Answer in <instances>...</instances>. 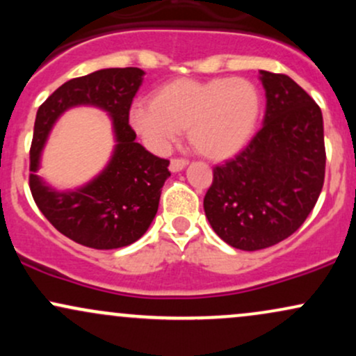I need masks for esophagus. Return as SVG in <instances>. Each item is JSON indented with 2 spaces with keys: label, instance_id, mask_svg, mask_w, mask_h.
I'll return each instance as SVG.
<instances>
[{
  "label": "esophagus",
  "instance_id": "esophagus-1",
  "mask_svg": "<svg viewBox=\"0 0 356 356\" xmlns=\"http://www.w3.org/2000/svg\"><path fill=\"white\" fill-rule=\"evenodd\" d=\"M186 165H187L186 159H172V161H170L169 169H170V172H181Z\"/></svg>",
  "mask_w": 356,
  "mask_h": 356
}]
</instances>
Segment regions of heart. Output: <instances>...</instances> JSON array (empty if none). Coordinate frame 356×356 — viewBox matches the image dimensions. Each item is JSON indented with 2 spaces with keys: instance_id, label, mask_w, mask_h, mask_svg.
Returning <instances> with one entry per match:
<instances>
[{
  "instance_id": "1",
  "label": "heart",
  "mask_w": 356,
  "mask_h": 356,
  "mask_svg": "<svg viewBox=\"0 0 356 356\" xmlns=\"http://www.w3.org/2000/svg\"><path fill=\"white\" fill-rule=\"evenodd\" d=\"M261 108L259 88L248 79H177L155 90L152 102H136L130 125L159 154H165L187 129L199 154L224 161L249 144Z\"/></svg>"
}]
</instances>
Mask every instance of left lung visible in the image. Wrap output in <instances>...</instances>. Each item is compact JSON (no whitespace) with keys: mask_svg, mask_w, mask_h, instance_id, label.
<instances>
[{"mask_svg":"<svg viewBox=\"0 0 356 356\" xmlns=\"http://www.w3.org/2000/svg\"><path fill=\"white\" fill-rule=\"evenodd\" d=\"M266 92L263 129L234 159L214 169L204 197L211 227L243 251L291 236L313 211L325 181L323 115L295 80L259 70Z\"/></svg>","mask_w":356,"mask_h":356,"instance_id":"obj_1","label":"left lung"}]
</instances>
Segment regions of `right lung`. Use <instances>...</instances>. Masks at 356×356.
I'll list each match as a JSON object with an SVG mask.
<instances>
[{
    "mask_svg": "<svg viewBox=\"0 0 356 356\" xmlns=\"http://www.w3.org/2000/svg\"><path fill=\"white\" fill-rule=\"evenodd\" d=\"M140 68H104L68 80L43 102L35 118L30 150V189L38 209L55 229L81 246L117 249L145 234L157 214L169 161L136 142L129 110L144 81ZM97 106L113 120L114 152L92 181L75 190H55L38 175L52 125L73 106Z\"/></svg>",
    "mask_w": 356,
    "mask_h": 356,
    "instance_id": "add662e5",
    "label": "right lung"
}]
</instances>
